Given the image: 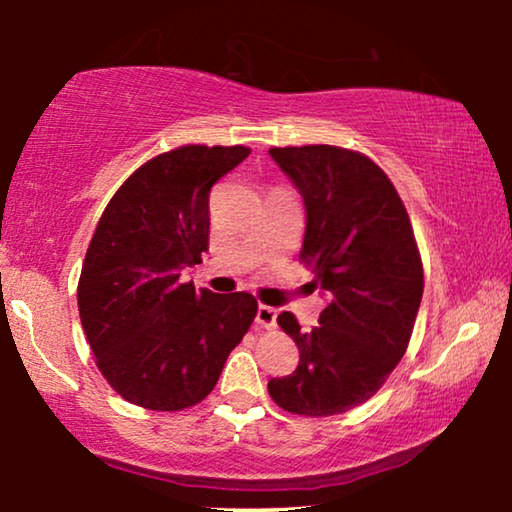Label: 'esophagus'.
Masks as SVG:
<instances>
[{
    "mask_svg": "<svg viewBox=\"0 0 512 512\" xmlns=\"http://www.w3.org/2000/svg\"><path fill=\"white\" fill-rule=\"evenodd\" d=\"M256 324L263 328H275L277 326V310L268 305H258L256 310Z\"/></svg>",
    "mask_w": 512,
    "mask_h": 512,
    "instance_id": "obj_1",
    "label": "esophagus"
}]
</instances>
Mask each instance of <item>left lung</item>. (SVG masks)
<instances>
[{
  "label": "left lung",
  "mask_w": 512,
  "mask_h": 512,
  "mask_svg": "<svg viewBox=\"0 0 512 512\" xmlns=\"http://www.w3.org/2000/svg\"><path fill=\"white\" fill-rule=\"evenodd\" d=\"M270 156L303 195L300 258L326 307L307 333L291 312L279 314L300 359L268 391L293 415H340L368 401L403 359L424 293L422 258L394 184L373 160L328 144L275 146Z\"/></svg>",
  "instance_id": "obj_1"
}]
</instances>
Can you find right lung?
I'll list each match as a JSON object with an SVG mask.
<instances>
[{"instance_id":"1","label":"right lung","mask_w":512,"mask_h":512,"mask_svg":"<svg viewBox=\"0 0 512 512\" xmlns=\"http://www.w3.org/2000/svg\"><path fill=\"white\" fill-rule=\"evenodd\" d=\"M247 146L160 153L109 200L79 279L81 326L125 401L177 412L200 403L249 331L251 293L195 291L186 268L209 249V191Z\"/></svg>"}]
</instances>
